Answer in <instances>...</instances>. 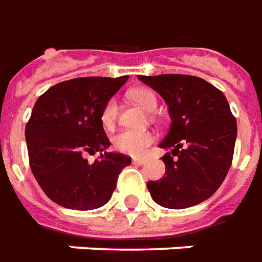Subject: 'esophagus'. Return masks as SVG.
Segmentation results:
<instances>
[{"mask_svg": "<svg viewBox=\"0 0 262 262\" xmlns=\"http://www.w3.org/2000/svg\"><path fill=\"white\" fill-rule=\"evenodd\" d=\"M133 161H134L135 164H140V165H145V164L148 162V158H145V157H134Z\"/></svg>", "mask_w": 262, "mask_h": 262, "instance_id": "esophagus-1", "label": "esophagus"}]
</instances>
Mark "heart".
<instances>
[{"label": "heart", "mask_w": 262, "mask_h": 262, "mask_svg": "<svg viewBox=\"0 0 262 262\" xmlns=\"http://www.w3.org/2000/svg\"><path fill=\"white\" fill-rule=\"evenodd\" d=\"M129 98L138 102L144 110L154 111L158 104L157 95L148 88H135L129 91ZM118 104L115 98H111L105 102L101 111V124L104 128H113L117 121ZM154 141V135L148 131H133L124 129L113 137V147L122 154L141 155Z\"/></svg>", "instance_id": "obj_1"}]
</instances>
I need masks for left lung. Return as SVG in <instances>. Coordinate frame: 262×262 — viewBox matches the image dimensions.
Wrapping results in <instances>:
<instances>
[{"instance_id": "left-lung-1", "label": "left lung", "mask_w": 262, "mask_h": 262, "mask_svg": "<svg viewBox=\"0 0 262 262\" xmlns=\"http://www.w3.org/2000/svg\"><path fill=\"white\" fill-rule=\"evenodd\" d=\"M138 79L161 95L171 117L168 134L160 144L172 148L162 157L165 174L147 184L152 200L171 210L208 200L228 174L237 138V121L225 95L192 75H138Z\"/></svg>"}]
</instances>
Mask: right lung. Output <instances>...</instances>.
Instances as JSON below:
<instances>
[{
  "instance_id": "1",
  "label": "right lung",
  "mask_w": 262,
  "mask_h": 262,
  "mask_svg": "<svg viewBox=\"0 0 262 262\" xmlns=\"http://www.w3.org/2000/svg\"><path fill=\"white\" fill-rule=\"evenodd\" d=\"M128 77H85L48 88L25 127L30 167L45 195L64 208L88 211L110 201L128 155L107 152L101 111ZM100 152L90 164L85 154Z\"/></svg>"
}]
</instances>
